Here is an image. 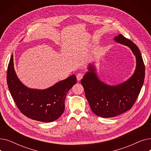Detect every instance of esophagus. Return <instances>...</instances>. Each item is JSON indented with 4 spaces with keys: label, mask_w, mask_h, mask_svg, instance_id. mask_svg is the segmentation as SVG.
Listing matches in <instances>:
<instances>
[{
    "label": "esophagus",
    "mask_w": 151,
    "mask_h": 151,
    "mask_svg": "<svg viewBox=\"0 0 151 151\" xmlns=\"http://www.w3.org/2000/svg\"><path fill=\"white\" fill-rule=\"evenodd\" d=\"M83 76H84V75H83V73H78L77 75H76V78H77V80L78 81H80L81 79L83 78Z\"/></svg>",
    "instance_id": "esophagus-1"
}]
</instances>
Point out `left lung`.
<instances>
[{"instance_id": "obj_1", "label": "left lung", "mask_w": 151, "mask_h": 151, "mask_svg": "<svg viewBox=\"0 0 151 151\" xmlns=\"http://www.w3.org/2000/svg\"><path fill=\"white\" fill-rule=\"evenodd\" d=\"M121 44L129 46L136 56L134 73L127 81L117 86H109L98 78L94 67L90 65L81 80L85 96L93 113L101 117H113L131 109L138 98L144 83L145 66L138 46L119 34L114 38Z\"/></svg>"}]
</instances>
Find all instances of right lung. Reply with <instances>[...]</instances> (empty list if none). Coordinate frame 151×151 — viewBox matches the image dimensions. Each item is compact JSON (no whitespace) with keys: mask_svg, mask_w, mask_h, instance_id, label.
Returning a JSON list of instances; mask_svg holds the SVG:
<instances>
[{"mask_svg":"<svg viewBox=\"0 0 151 151\" xmlns=\"http://www.w3.org/2000/svg\"><path fill=\"white\" fill-rule=\"evenodd\" d=\"M6 81L11 96L24 115L37 121L50 122L58 119L64 111L67 93L76 83V77L71 75L46 89H29L16 75L12 54L8 65Z\"/></svg>","mask_w":151,"mask_h":151,"instance_id":"obj_1","label":"right lung"}]
</instances>
